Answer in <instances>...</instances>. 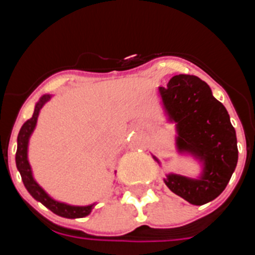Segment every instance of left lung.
<instances>
[{"label":"left lung","mask_w":255,"mask_h":255,"mask_svg":"<svg viewBox=\"0 0 255 255\" xmlns=\"http://www.w3.org/2000/svg\"><path fill=\"white\" fill-rule=\"evenodd\" d=\"M158 91L168 120L176 123L177 150L203 163L198 179L168 173L164 184L189 203H208L225 190L238 163V140L229 114L198 76L175 75Z\"/></svg>","instance_id":"1"}]
</instances>
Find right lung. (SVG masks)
<instances>
[{
    "mask_svg": "<svg viewBox=\"0 0 255 255\" xmlns=\"http://www.w3.org/2000/svg\"><path fill=\"white\" fill-rule=\"evenodd\" d=\"M49 94H44L34 107V114L29 119L28 121L24 123V125L20 129L19 135H17V149L16 155H15V161H16V167L19 170L20 175H21V180L25 185L26 190L29 191V194L34 198L35 200L40 202V203L46 206L49 211H52L55 215L61 216L65 218H82L88 216L93 209L94 204L85 207H79V206H70L66 203H61L57 200L52 199L43 189L38 185V182L35 181L31 173V167L28 161V144L29 138H30L31 132L34 131L35 125H37L38 116H39L40 108L46 105L51 100Z\"/></svg>",
    "mask_w": 255,
    "mask_h": 255,
    "instance_id": "obj_1",
    "label": "right lung"
}]
</instances>
